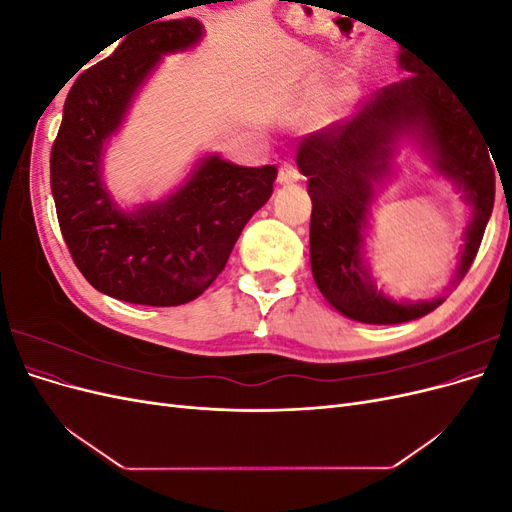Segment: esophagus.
<instances>
[{"instance_id":"1","label":"esophagus","mask_w":512,"mask_h":512,"mask_svg":"<svg viewBox=\"0 0 512 512\" xmlns=\"http://www.w3.org/2000/svg\"><path fill=\"white\" fill-rule=\"evenodd\" d=\"M301 177H303V175H301L299 166L294 164L292 160H288V162H282L280 170H277V181H280L282 185H288V183H297Z\"/></svg>"}]
</instances>
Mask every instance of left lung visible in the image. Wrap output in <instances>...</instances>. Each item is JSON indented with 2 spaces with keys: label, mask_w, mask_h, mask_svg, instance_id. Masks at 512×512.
Returning a JSON list of instances; mask_svg holds the SVG:
<instances>
[{
  "label": "left lung",
  "mask_w": 512,
  "mask_h": 512,
  "mask_svg": "<svg viewBox=\"0 0 512 512\" xmlns=\"http://www.w3.org/2000/svg\"><path fill=\"white\" fill-rule=\"evenodd\" d=\"M406 79L378 91L350 123L303 138L297 153L309 179L312 222L309 254L316 286L344 316L367 324H397L421 318L442 299L397 303L376 292L367 280L361 245L371 200V181L389 173L391 145L399 134H416L433 153V166L455 179L474 218L466 230L457 277L468 273L493 211L495 173L487 138L480 134L470 108L451 87L423 70L412 53L399 55Z\"/></svg>",
  "instance_id": "8db88e82"
}]
</instances>
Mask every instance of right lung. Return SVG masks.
Here are the masks:
<instances>
[{
    "instance_id": "right-lung-1",
    "label": "right lung",
    "mask_w": 512,
    "mask_h": 512,
    "mask_svg": "<svg viewBox=\"0 0 512 512\" xmlns=\"http://www.w3.org/2000/svg\"><path fill=\"white\" fill-rule=\"evenodd\" d=\"M203 36L196 19L158 21L126 34L74 81L51 149V190L61 235L85 280L108 297L173 307L218 277L247 220L267 203L275 166L247 168L211 156L158 205L123 213L100 181L106 138L162 55Z\"/></svg>"
}]
</instances>
